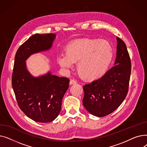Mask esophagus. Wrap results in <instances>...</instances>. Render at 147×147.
<instances>
[{"label": "esophagus", "instance_id": "obj_1", "mask_svg": "<svg viewBox=\"0 0 147 147\" xmlns=\"http://www.w3.org/2000/svg\"><path fill=\"white\" fill-rule=\"evenodd\" d=\"M76 83H77V82L74 79H71L70 81H69V84H70V85H71V84H76Z\"/></svg>", "mask_w": 147, "mask_h": 147}]
</instances>
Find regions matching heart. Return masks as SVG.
I'll return each instance as SVG.
<instances>
[{
  "label": "heart",
  "mask_w": 147,
  "mask_h": 147,
  "mask_svg": "<svg viewBox=\"0 0 147 147\" xmlns=\"http://www.w3.org/2000/svg\"><path fill=\"white\" fill-rule=\"evenodd\" d=\"M65 54L57 57L59 65L70 68L77 63L79 75L84 80H93L99 78L106 71L113 57V48L107 40L83 38L68 43Z\"/></svg>",
  "instance_id": "1"
}]
</instances>
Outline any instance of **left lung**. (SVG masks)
Segmentation results:
<instances>
[{"mask_svg":"<svg viewBox=\"0 0 147 147\" xmlns=\"http://www.w3.org/2000/svg\"><path fill=\"white\" fill-rule=\"evenodd\" d=\"M115 65L100 79L83 86V105L92 115L104 117L116 110L129 90L131 61L126 44L117 37Z\"/></svg>","mask_w":147,"mask_h":147,"instance_id":"obj_1","label":"left lung"}]
</instances>
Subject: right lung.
Masks as SVG:
<instances>
[{"instance_id": "1", "label": "right lung", "mask_w": 147, "mask_h": 147, "mask_svg": "<svg viewBox=\"0 0 147 147\" xmlns=\"http://www.w3.org/2000/svg\"><path fill=\"white\" fill-rule=\"evenodd\" d=\"M54 34H36L20 46L15 57L12 86L20 109L35 121L49 123L55 120L69 80L50 73L35 78L27 71L25 61L32 53L49 49Z\"/></svg>"}]
</instances>
